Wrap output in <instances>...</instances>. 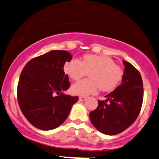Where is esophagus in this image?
<instances>
[{"mask_svg": "<svg viewBox=\"0 0 159 159\" xmlns=\"http://www.w3.org/2000/svg\"><path fill=\"white\" fill-rule=\"evenodd\" d=\"M86 99H87L86 97H82V96L79 97V101H84Z\"/></svg>", "mask_w": 159, "mask_h": 159, "instance_id": "esophagus-1", "label": "esophagus"}]
</instances>
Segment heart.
<instances>
[{
    "label": "heart",
    "mask_w": 159,
    "mask_h": 159,
    "mask_svg": "<svg viewBox=\"0 0 159 159\" xmlns=\"http://www.w3.org/2000/svg\"><path fill=\"white\" fill-rule=\"evenodd\" d=\"M64 71L72 80L90 74V80L80 81L71 86V93L79 96L95 93L98 88L103 91H112L120 84L123 75L122 68L112 58L97 55H86L81 61L69 60L65 63Z\"/></svg>",
    "instance_id": "heart-1"
}]
</instances>
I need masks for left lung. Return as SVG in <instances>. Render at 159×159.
<instances>
[{
    "mask_svg": "<svg viewBox=\"0 0 159 159\" xmlns=\"http://www.w3.org/2000/svg\"><path fill=\"white\" fill-rule=\"evenodd\" d=\"M121 84L98 101L97 109L90 113L91 123L101 133L116 135L129 127L139 116L143 100V83L138 70L123 60ZM108 102V103L106 102Z\"/></svg>",
    "mask_w": 159,
    "mask_h": 159,
    "instance_id": "8db88e82",
    "label": "left lung"
}]
</instances>
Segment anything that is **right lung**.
I'll return each mask as SVG.
<instances>
[{"label":"right lung","instance_id":"obj_1","mask_svg":"<svg viewBox=\"0 0 159 159\" xmlns=\"http://www.w3.org/2000/svg\"><path fill=\"white\" fill-rule=\"evenodd\" d=\"M72 59L65 50H52L31 59L23 68L17 87L20 108L35 127L51 130L62 124L78 97L64 93L70 87L64 65Z\"/></svg>","mask_w":159,"mask_h":159}]
</instances>
